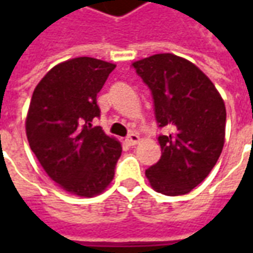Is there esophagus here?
I'll list each match as a JSON object with an SVG mask.
<instances>
[{"label": "esophagus", "mask_w": 253, "mask_h": 253, "mask_svg": "<svg viewBox=\"0 0 253 253\" xmlns=\"http://www.w3.org/2000/svg\"><path fill=\"white\" fill-rule=\"evenodd\" d=\"M138 142H139V135H138V134L131 132V134L126 138V143L127 145H130V146H134V145H137Z\"/></svg>", "instance_id": "1"}]
</instances>
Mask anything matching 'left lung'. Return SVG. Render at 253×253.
<instances>
[{"label": "left lung", "mask_w": 253, "mask_h": 253, "mask_svg": "<svg viewBox=\"0 0 253 253\" xmlns=\"http://www.w3.org/2000/svg\"><path fill=\"white\" fill-rule=\"evenodd\" d=\"M152 92L161 157L146 169L150 186L164 195L188 194L211 172L225 142V104L205 73L173 54L132 63Z\"/></svg>", "instance_id": "left-lung-1"}]
</instances>
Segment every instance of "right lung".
<instances>
[{
	"label": "right lung",
	"instance_id": "right-lung-1",
	"mask_svg": "<svg viewBox=\"0 0 253 253\" xmlns=\"http://www.w3.org/2000/svg\"><path fill=\"white\" fill-rule=\"evenodd\" d=\"M115 65L89 57L54 66L34 90L25 122L31 150L52 180L78 196H94L110 184L121 143L101 127L97 93Z\"/></svg>",
	"mask_w": 253,
	"mask_h": 253
}]
</instances>
